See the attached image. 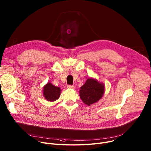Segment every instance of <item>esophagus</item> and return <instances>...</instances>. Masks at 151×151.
<instances>
[{
    "label": "esophagus",
    "mask_w": 151,
    "mask_h": 151,
    "mask_svg": "<svg viewBox=\"0 0 151 151\" xmlns=\"http://www.w3.org/2000/svg\"><path fill=\"white\" fill-rule=\"evenodd\" d=\"M67 88H68L73 89V88H74V86H72V85H68V86H67Z\"/></svg>",
    "instance_id": "1"
}]
</instances>
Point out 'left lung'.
<instances>
[{"instance_id":"obj_1","label":"left lung","mask_w":151,"mask_h":151,"mask_svg":"<svg viewBox=\"0 0 151 151\" xmlns=\"http://www.w3.org/2000/svg\"><path fill=\"white\" fill-rule=\"evenodd\" d=\"M104 92V84L95 79L90 78L81 87L79 96L84 104L90 106L98 101L103 97Z\"/></svg>"}]
</instances>
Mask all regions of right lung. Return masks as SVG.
I'll return each mask as SVG.
<instances>
[{
  "instance_id": "obj_1",
  "label": "right lung",
  "mask_w": 151,
  "mask_h": 151,
  "mask_svg": "<svg viewBox=\"0 0 151 151\" xmlns=\"http://www.w3.org/2000/svg\"><path fill=\"white\" fill-rule=\"evenodd\" d=\"M43 88V95L47 101L53 102L59 98L61 91L59 87L48 83Z\"/></svg>"
}]
</instances>
